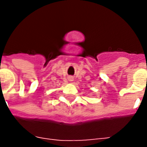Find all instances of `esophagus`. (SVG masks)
<instances>
[{
    "mask_svg": "<svg viewBox=\"0 0 147 147\" xmlns=\"http://www.w3.org/2000/svg\"><path fill=\"white\" fill-rule=\"evenodd\" d=\"M69 80H70V81H72V80H73V77H69Z\"/></svg>",
    "mask_w": 147,
    "mask_h": 147,
    "instance_id": "esophagus-1",
    "label": "esophagus"
}]
</instances>
